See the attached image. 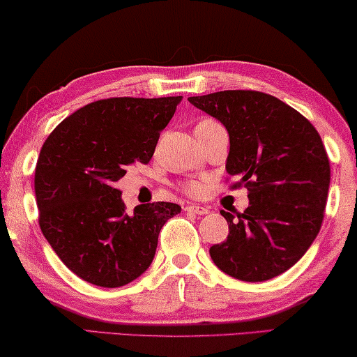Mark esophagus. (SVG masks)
I'll use <instances>...</instances> for the list:
<instances>
[{
  "instance_id": "34e87169",
  "label": "esophagus",
  "mask_w": 357,
  "mask_h": 357,
  "mask_svg": "<svg viewBox=\"0 0 357 357\" xmlns=\"http://www.w3.org/2000/svg\"><path fill=\"white\" fill-rule=\"evenodd\" d=\"M188 213H194V215H208V208L206 206H200V205H188L184 208Z\"/></svg>"
}]
</instances>
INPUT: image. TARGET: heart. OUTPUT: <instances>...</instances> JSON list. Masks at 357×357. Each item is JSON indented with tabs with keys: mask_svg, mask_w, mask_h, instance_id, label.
Returning a JSON list of instances; mask_svg holds the SVG:
<instances>
[{
	"mask_svg": "<svg viewBox=\"0 0 357 357\" xmlns=\"http://www.w3.org/2000/svg\"><path fill=\"white\" fill-rule=\"evenodd\" d=\"M211 125H216V121L211 120V119H204V120H200L199 123L195 125V130L194 131L204 130V128H208ZM204 190H205V184L204 183H197V181H192V183H188V184L184 185V192L189 194V195H192V197L202 195V194H204Z\"/></svg>",
	"mask_w": 357,
	"mask_h": 357,
	"instance_id": "1",
	"label": "heart"
}]
</instances>
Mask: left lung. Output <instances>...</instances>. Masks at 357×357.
Masks as SVG:
<instances>
[{"mask_svg":"<svg viewBox=\"0 0 357 357\" xmlns=\"http://www.w3.org/2000/svg\"><path fill=\"white\" fill-rule=\"evenodd\" d=\"M229 132L231 189L247 188L243 213L221 210L225 242L210 248L222 273L263 282L290 269L321 231L331 162L321 136L300 112L274 96L227 89L188 99Z\"/></svg>","mask_w":357,"mask_h":357,"instance_id":"obj_1","label":"left lung"}]
</instances>
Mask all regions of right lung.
I'll use <instances>...</instances> for the list:
<instances>
[{"mask_svg":"<svg viewBox=\"0 0 357 357\" xmlns=\"http://www.w3.org/2000/svg\"><path fill=\"white\" fill-rule=\"evenodd\" d=\"M183 96L110 98L73 112L47 136L35 169L43 236L79 279L115 289L151 266L158 234L181 206L125 211L114 188L132 163H149Z\"/></svg>","mask_w":357,"mask_h":357,"instance_id":"1","label":"right lung"}]
</instances>
